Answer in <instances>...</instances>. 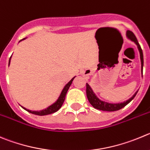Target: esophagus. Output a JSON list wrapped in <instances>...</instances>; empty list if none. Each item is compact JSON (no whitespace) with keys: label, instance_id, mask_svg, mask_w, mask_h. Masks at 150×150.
I'll return each instance as SVG.
<instances>
[{"label":"esophagus","instance_id":"esophagus-1","mask_svg":"<svg viewBox=\"0 0 150 150\" xmlns=\"http://www.w3.org/2000/svg\"><path fill=\"white\" fill-rule=\"evenodd\" d=\"M84 74H85V75H88V74H87V72H84Z\"/></svg>","mask_w":150,"mask_h":150}]
</instances>
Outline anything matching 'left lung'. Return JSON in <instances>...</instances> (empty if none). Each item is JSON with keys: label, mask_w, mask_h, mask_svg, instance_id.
Masks as SVG:
<instances>
[{"label": "left lung", "mask_w": 150, "mask_h": 150, "mask_svg": "<svg viewBox=\"0 0 150 150\" xmlns=\"http://www.w3.org/2000/svg\"><path fill=\"white\" fill-rule=\"evenodd\" d=\"M127 36L129 39L133 41L138 47V50H139L140 53V58H141V73L143 75V67H144V55H143V51L141 48V46H140L139 43H138V40H137L136 37L134 35V33L131 31L128 30L127 31ZM137 91L135 94L130 98L129 99H128L127 100L124 102H121V103H108V102H105L103 100H100L96 96V95L95 94L93 90L92 89V88L90 87L89 84L86 83V96H87V98L89 100V103H91L92 107L94 108L97 109L99 110H103V111H108V112H113V111H117V110H119L121 109H122L123 107H124L126 105L128 104L132 99L135 98V96H136Z\"/></svg>", "instance_id": "8db88e82"}]
</instances>
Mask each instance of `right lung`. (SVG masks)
<instances>
[{
  "instance_id": "add662e5",
  "label": "right lung",
  "mask_w": 150,
  "mask_h": 150,
  "mask_svg": "<svg viewBox=\"0 0 150 150\" xmlns=\"http://www.w3.org/2000/svg\"><path fill=\"white\" fill-rule=\"evenodd\" d=\"M26 38H23V40H24V39H26ZM21 40H21L20 41H21ZM10 60H11V57H10V58H9V64H10ZM75 78V76L74 77V78H72V79H71L70 81H69L68 83L65 85V86L64 87L63 90L61 91V95H60L59 97H58V100H56L54 103H52V105H50V107H48L47 108L44 109V110H40V111H32V110H27V109H26L25 107H22V106L21 107H23L25 110H26L27 112H29L32 113V114L37 115H41V116L42 115H50V114H52V113L58 111V110H59L61 107H62L63 103H64V100H65V97H66V95H67V91H68L69 88V86H70L71 84H72V81H73V80Z\"/></svg>"
}]
</instances>
